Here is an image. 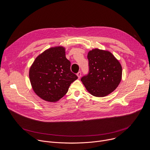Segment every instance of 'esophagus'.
Instances as JSON below:
<instances>
[{"label":"esophagus","mask_w":150,"mask_h":150,"mask_svg":"<svg viewBox=\"0 0 150 150\" xmlns=\"http://www.w3.org/2000/svg\"><path fill=\"white\" fill-rule=\"evenodd\" d=\"M77 76L78 77V78H81V72L79 71L77 73Z\"/></svg>","instance_id":"34e87169"}]
</instances>
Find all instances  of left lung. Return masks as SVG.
I'll return each instance as SVG.
<instances>
[{
	"instance_id": "obj_1",
	"label": "left lung",
	"mask_w": 150,
	"mask_h": 150,
	"mask_svg": "<svg viewBox=\"0 0 150 150\" xmlns=\"http://www.w3.org/2000/svg\"><path fill=\"white\" fill-rule=\"evenodd\" d=\"M89 72L81 79L93 96L103 97L114 91L122 78V67L109 51L99 49L90 51L87 56Z\"/></svg>"
}]
</instances>
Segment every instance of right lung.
Masks as SVG:
<instances>
[{
  "label": "right lung",
  "instance_id": "1",
  "mask_svg": "<svg viewBox=\"0 0 150 150\" xmlns=\"http://www.w3.org/2000/svg\"><path fill=\"white\" fill-rule=\"evenodd\" d=\"M29 78L35 93L43 100L57 102L68 92L78 76L71 71V62L62 46L51 47L35 60Z\"/></svg>",
  "mask_w": 150,
  "mask_h": 150
}]
</instances>
